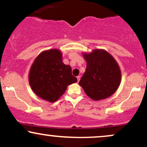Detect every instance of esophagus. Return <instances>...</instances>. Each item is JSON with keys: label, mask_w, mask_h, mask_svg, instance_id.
<instances>
[{"label": "esophagus", "mask_w": 147, "mask_h": 147, "mask_svg": "<svg viewBox=\"0 0 147 147\" xmlns=\"http://www.w3.org/2000/svg\"><path fill=\"white\" fill-rule=\"evenodd\" d=\"M77 81H78V82H79V80H80V79H81V77H80V76H78V77H77Z\"/></svg>", "instance_id": "1"}]
</instances>
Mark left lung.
<instances>
[{
  "mask_svg": "<svg viewBox=\"0 0 147 147\" xmlns=\"http://www.w3.org/2000/svg\"><path fill=\"white\" fill-rule=\"evenodd\" d=\"M86 69L79 84L92 100L106 99L114 94L122 80L117 61L103 49H95L90 53L82 52Z\"/></svg>",
  "mask_w": 147,
  "mask_h": 147,
  "instance_id": "1",
  "label": "left lung"
}]
</instances>
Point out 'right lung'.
<instances>
[{
    "label": "right lung",
    "instance_id": "add662e5",
    "mask_svg": "<svg viewBox=\"0 0 147 147\" xmlns=\"http://www.w3.org/2000/svg\"><path fill=\"white\" fill-rule=\"evenodd\" d=\"M32 90L38 97L55 102L63 95L70 84L77 79L72 68L62 61V52L54 48L41 52L32 64L28 75Z\"/></svg>",
    "mask_w": 147,
    "mask_h": 147
}]
</instances>
